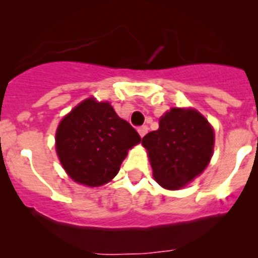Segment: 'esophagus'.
I'll return each mask as SVG.
<instances>
[{
    "label": "esophagus",
    "mask_w": 258,
    "mask_h": 258,
    "mask_svg": "<svg viewBox=\"0 0 258 258\" xmlns=\"http://www.w3.org/2000/svg\"><path fill=\"white\" fill-rule=\"evenodd\" d=\"M148 130H149L148 126H141L137 128V131H139V134H140L141 137H144L146 134H148Z\"/></svg>",
    "instance_id": "obj_1"
}]
</instances>
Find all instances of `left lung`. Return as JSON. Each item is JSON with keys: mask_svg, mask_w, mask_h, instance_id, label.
Here are the masks:
<instances>
[{"mask_svg": "<svg viewBox=\"0 0 258 258\" xmlns=\"http://www.w3.org/2000/svg\"><path fill=\"white\" fill-rule=\"evenodd\" d=\"M154 178L160 186L177 189L201 174L213 155L214 131L195 109L172 108L159 130L143 137Z\"/></svg>", "mask_w": 258, "mask_h": 258, "instance_id": "8db88e82", "label": "left lung"}]
</instances>
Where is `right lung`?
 <instances>
[{
  "mask_svg": "<svg viewBox=\"0 0 258 258\" xmlns=\"http://www.w3.org/2000/svg\"><path fill=\"white\" fill-rule=\"evenodd\" d=\"M140 135L117 115L109 103L90 98L59 123L56 149L62 167L78 183L98 187L117 175L127 151Z\"/></svg>",
  "mask_w": 258,
  "mask_h": 258,
  "instance_id": "add662e5",
  "label": "right lung"
}]
</instances>
